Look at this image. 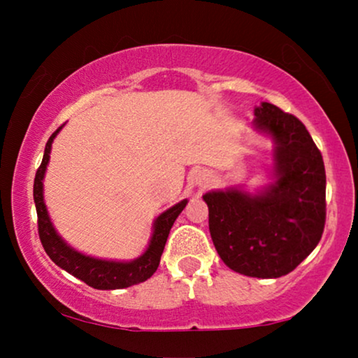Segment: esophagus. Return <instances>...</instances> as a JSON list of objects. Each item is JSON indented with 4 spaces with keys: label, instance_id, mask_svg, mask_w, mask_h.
<instances>
[{
    "label": "esophagus",
    "instance_id": "34e87169",
    "mask_svg": "<svg viewBox=\"0 0 358 358\" xmlns=\"http://www.w3.org/2000/svg\"><path fill=\"white\" fill-rule=\"evenodd\" d=\"M194 182L197 185L205 184V182H207V176H205L203 173H197V174H195V178H194Z\"/></svg>",
    "mask_w": 358,
    "mask_h": 358
}]
</instances>
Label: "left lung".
<instances>
[{"instance_id":"1","label":"left lung","mask_w":358,"mask_h":358,"mask_svg":"<svg viewBox=\"0 0 358 358\" xmlns=\"http://www.w3.org/2000/svg\"><path fill=\"white\" fill-rule=\"evenodd\" d=\"M252 129L272 141L271 182L208 190V228L222 261L248 277L290 273L320 243L326 222L321 151L295 115L261 102Z\"/></svg>"}]
</instances>
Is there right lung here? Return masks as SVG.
I'll use <instances>...</instances> for the list:
<instances>
[{"mask_svg": "<svg viewBox=\"0 0 358 358\" xmlns=\"http://www.w3.org/2000/svg\"><path fill=\"white\" fill-rule=\"evenodd\" d=\"M62 129L63 125L58 127V130L53 131L48 138L45 151H43L42 164L37 169L36 179H34V202H36L38 218V236H41L43 249L58 267L71 273L73 277L80 278L90 287L97 288V290H119V288H127L148 280L159 266L161 254L164 251V244L168 241L169 231L176 218L179 217V213L182 212L189 200H180L179 203L173 205L171 208L164 210L159 217H156L148 246H146L145 252L140 254L136 259L112 261V259H99L80 252L57 233L50 215H48L45 199H43V178H45L48 161H50L52 143Z\"/></svg>", "mask_w": 358, "mask_h": 358, "instance_id": "add662e5", "label": "right lung"}]
</instances>
